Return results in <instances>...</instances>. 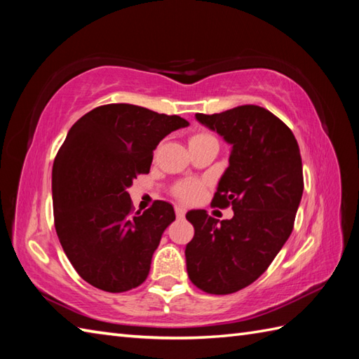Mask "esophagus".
I'll return each instance as SVG.
<instances>
[{"instance_id": "esophagus-1", "label": "esophagus", "mask_w": 359, "mask_h": 359, "mask_svg": "<svg viewBox=\"0 0 359 359\" xmlns=\"http://www.w3.org/2000/svg\"><path fill=\"white\" fill-rule=\"evenodd\" d=\"M185 212H187V207H184V205H175V216L179 219L184 217Z\"/></svg>"}]
</instances>
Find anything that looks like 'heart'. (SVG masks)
<instances>
[{
	"label": "heart",
	"mask_w": 359,
	"mask_h": 359,
	"mask_svg": "<svg viewBox=\"0 0 359 359\" xmlns=\"http://www.w3.org/2000/svg\"><path fill=\"white\" fill-rule=\"evenodd\" d=\"M201 189L202 188L199 184H197V182H187V184H184L179 188L177 194L185 201H194L196 197H199Z\"/></svg>",
	"instance_id": "1"
}]
</instances>
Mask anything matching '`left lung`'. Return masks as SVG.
I'll use <instances>...</instances> for the list:
<instances>
[{
	"label": "left lung",
	"mask_w": 359,
	"mask_h": 359,
	"mask_svg": "<svg viewBox=\"0 0 359 359\" xmlns=\"http://www.w3.org/2000/svg\"><path fill=\"white\" fill-rule=\"evenodd\" d=\"M196 120L231 147L212 205H231L234 216L219 222L205 210L187 212L194 226L187 271L203 292L230 294L261 276L292 234L304 191L301 152L290 128L261 106Z\"/></svg>",
	"instance_id": "left-lung-1"
}]
</instances>
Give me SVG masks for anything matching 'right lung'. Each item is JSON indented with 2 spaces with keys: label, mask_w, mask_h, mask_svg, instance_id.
I'll list each match as a JSON object with an SVG mask.
<instances>
[{
  "label": "right lung",
  "mask_w": 359,
  "mask_h": 359,
  "mask_svg": "<svg viewBox=\"0 0 359 359\" xmlns=\"http://www.w3.org/2000/svg\"><path fill=\"white\" fill-rule=\"evenodd\" d=\"M189 123L135 104H104L85 114L66 135L52 168L53 219L60 243L80 276L121 293L148 278L171 203L156 201L133 215L128 188L149 172L160 140Z\"/></svg>",
  "instance_id": "1"
}]
</instances>
